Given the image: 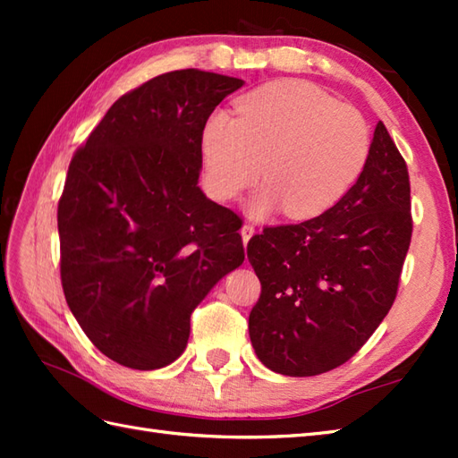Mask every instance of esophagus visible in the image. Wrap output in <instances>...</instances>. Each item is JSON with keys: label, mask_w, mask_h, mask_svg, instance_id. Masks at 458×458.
<instances>
[{"label": "esophagus", "mask_w": 458, "mask_h": 458, "mask_svg": "<svg viewBox=\"0 0 458 458\" xmlns=\"http://www.w3.org/2000/svg\"><path fill=\"white\" fill-rule=\"evenodd\" d=\"M254 232H256V228L251 226V224H244V226L240 228V234H242V240H244V244H248L250 238L254 236Z\"/></svg>", "instance_id": "1"}]
</instances>
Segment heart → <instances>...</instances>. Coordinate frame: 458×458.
Masks as SVG:
<instances>
[{"label": "heart", "instance_id": "obj_1", "mask_svg": "<svg viewBox=\"0 0 458 458\" xmlns=\"http://www.w3.org/2000/svg\"><path fill=\"white\" fill-rule=\"evenodd\" d=\"M204 182L228 202L267 181L250 202L256 216L284 207L289 218H313L352 189L369 155L368 123L317 86L277 81L246 94L236 118L212 114L202 128ZM265 169H260V165Z\"/></svg>", "mask_w": 458, "mask_h": 458}]
</instances>
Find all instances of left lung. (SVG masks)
I'll return each mask as SVG.
<instances>
[{"mask_svg": "<svg viewBox=\"0 0 458 458\" xmlns=\"http://www.w3.org/2000/svg\"><path fill=\"white\" fill-rule=\"evenodd\" d=\"M407 165L377 122L364 171L333 208L248 244L261 284L250 340L261 364L317 376L352 358L392 309L411 242Z\"/></svg>", "mask_w": 458, "mask_h": 458, "instance_id": "1", "label": "left lung"}]
</instances>
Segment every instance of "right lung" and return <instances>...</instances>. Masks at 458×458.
<instances>
[{"label": "right lung", "mask_w": 458, "mask_h": 458, "mask_svg": "<svg viewBox=\"0 0 458 458\" xmlns=\"http://www.w3.org/2000/svg\"><path fill=\"white\" fill-rule=\"evenodd\" d=\"M242 86L197 68L155 76L112 104L68 165L56 212L63 291L114 362H174L192 310L244 261L242 218L199 187L204 123Z\"/></svg>", "instance_id": "1"}]
</instances>
